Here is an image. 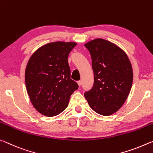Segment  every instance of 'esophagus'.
I'll use <instances>...</instances> for the list:
<instances>
[{
    "instance_id": "1",
    "label": "esophagus",
    "mask_w": 153,
    "mask_h": 153,
    "mask_svg": "<svg viewBox=\"0 0 153 153\" xmlns=\"http://www.w3.org/2000/svg\"><path fill=\"white\" fill-rule=\"evenodd\" d=\"M77 83H78L79 86H81V85H82V81H79L78 82H77Z\"/></svg>"
}]
</instances>
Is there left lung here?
I'll return each instance as SVG.
<instances>
[{
  "label": "left lung",
  "instance_id": "1",
  "mask_svg": "<svg viewBox=\"0 0 153 153\" xmlns=\"http://www.w3.org/2000/svg\"><path fill=\"white\" fill-rule=\"evenodd\" d=\"M85 46L91 57L94 82L84 96L93 111L104 116L111 115L129 94L133 82L131 62L121 48L106 40L94 39Z\"/></svg>",
  "mask_w": 153,
  "mask_h": 153
}]
</instances>
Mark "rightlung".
<instances>
[{
	"instance_id": "add662e5",
	"label": "right lung",
	"mask_w": 153,
	"mask_h": 153,
	"mask_svg": "<svg viewBox=\"0 0 153 153\" xmlns=\"http://www.w3.org/2000/svg\"><path fill=\"white\" fill-rule=\"evenodd\" d=\"M76 42L57 41L42 46L32 55L25 71L27 94L40 113L53 117L66 108L79 88L71 79L68 57Z\"/></svg>"
}]
</instances>
